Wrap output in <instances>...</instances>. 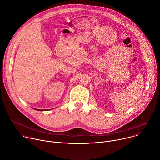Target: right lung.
I'll return each mask as SVG.
<instances>
[{"label": "right lung", "mask_w": 160, "mask_h": 160, "mask_svg": "<svg viewBox=\"0 0 160 160\" xmlns=\"http://www.w3.org/2000/svg\"><path fill=\"white\" fill-rule=\"evenodd\" d=\"M36 110H37V109H36ZM38 110H39V111H42V110H38Z\"/></svg>", "instance_id": "obj_1"}]
</instances>
